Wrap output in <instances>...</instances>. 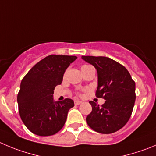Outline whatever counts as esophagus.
Returning a JSON list of instances; mask_svg holds the SVG:
<instances>
[{"label":"esophagus","mask_w":156,"mask_h":156,"mask_svg":"<svg viewBox=\"0 0 156 156\" xmlns=\"http://www.w3.org/2000/svg\"><path fill=\"white\" fill-rule=\"evenodd\" d=\"M81 103H82V101H79V100H75V104L76 105H78L81 104Z\"/></svg>","instance_id":"esophagus-1"}]
</instances>
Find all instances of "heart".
<instances>
[{"instance_id":"b5f03b06","label":"heart","mask_w":156,"mask_h":156,"mask_svg":"<svg viewBox=\"0 0 156 156\" xmlns=\"http://www.w3.org/2000/svg\"><path fill=\"white\" fill-rule=\"evenodd\" d=\"M89 66V65H83L82 67H81V69H82V68H87V67H88Z\"/></svg>"}]
</instances>
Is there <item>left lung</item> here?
I'll list each match as a JSON object with an SVG mask.
<instances>
[{
    "instance_id": "8db88e82",
    "label": "left lung",
    "mask_w": 156,
    "mask_h": 156,
    "mask_svg": "<svg viewBox=\"0 0 156 156\" xmlns=\"http://www.w3.org/2000/svg\"><path fill=\"white\" fill-rule=\"evenodd\" d=\"M98 73L97 98L105 101L101 106L91 101V112L86 122L91 129L110 134L122 129L129 120L135 101V83L123 65L107 57L81 56Z\"/></svg>"
}]
</instances>
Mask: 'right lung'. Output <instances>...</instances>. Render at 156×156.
Here are the masks:
<instances>
[{"label":"right lung","instance_id":"add662e5","mask_svg":"<svg viewBox=\"0 0 156 156\" xmlns=\"http://www.w3.org/2000/svg\"><path fill=\"white\" fill-rule=\"evenodd\" d=\"M76 59V56L51 55L37 62L21 81L17 94L19 114L32 133L49 136L63 128L74 101L70 98L55 101L54 90Z\"/></svg>","mask_w":156,"mask_h":156}]
</instances>
